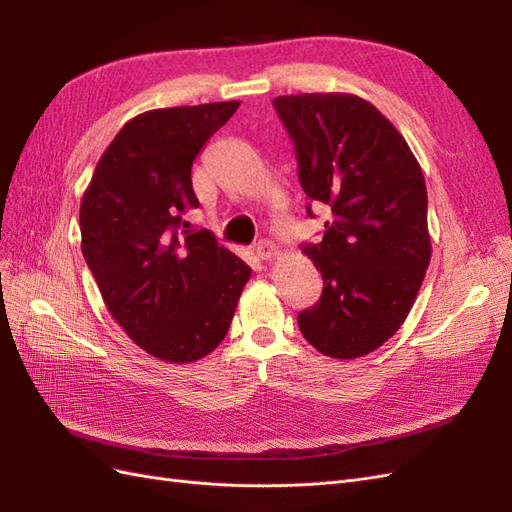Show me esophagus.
I'll use <instances>...</instances> for the list:
<instances>
[{"mask_svg": "<svg viewBox=\"0 0 512 512\" xmlns=\"http://www.w3.org/2000/svg\"><path fill=\"white\" fill-rule=\"evenodd\" d=\"M254 252L260 260H271L277 254V247L273 241H260V243H256Z\"/></svg>", "mask_w": 512, "mask_h": 512, "instance_id": "esophagus-1", "label": "esophagus"}]
</instances>
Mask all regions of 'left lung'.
I'll return each instance as SVG.
<instances>
[{
	"mask_svg": "<svg viewBox=\"0 0 512 512\" xmlns=\"http://www.w3.org/2000/svg\"><path fill=\"white\" fill-rule=\"evenodd\" d=\"M273 106L297 149L303 192L333 213L322 241L303 245L322 297L299 314V329L333 359L365 356L399 331L425 280L423 170L406 138L359 96H280Z\"/></svg>",
	"mask_w": 512,
	"mask_h": 512,
	"instance_id": "8db88e82",
	"label": "left lung"
}]
</instances>
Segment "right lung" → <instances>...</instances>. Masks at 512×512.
Here are the masks:
<instances>
[{
  "label": "right lung",
  "instance_id": "obj_1",
  "mask_svg": "<svg viewBox=\"0 0 512 512\" xmlns=\"http://www.w3.org/2000/svg\"><path fill=\"white\" fill-rule=\"evenodd\" d=\"M239 102L156 108L136 115L106 147L81 200V247L108 312L136 346L192 363L220 346L252 275L207 228L192 162Z\"/></svg>",
  "mask_w": 512,
  "mask_h": 512
}]
</instances>
